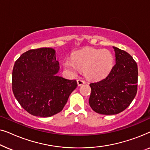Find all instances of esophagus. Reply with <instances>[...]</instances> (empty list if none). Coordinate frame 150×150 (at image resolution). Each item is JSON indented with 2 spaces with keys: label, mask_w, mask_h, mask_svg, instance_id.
I'll return each mask as SVG.
<instances>
[{
  "label": "esophagus",
  "mask_w": 150,
  "mask_h": 150,
  "mask_svg": "<svg viewBox=\"0 0 150 150\" xmlns=\"http://www.w3.org/2000/svg\"><path fill=\"white\" fill-rule=\"evenodd\" d=\"M77 83L79 86H81L82 85H83V84H85V82L82 79H79V80H77Z\"/></svg>",
  "instance_id": "obj_1"
}]
</instances>
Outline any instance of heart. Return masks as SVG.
I'll return each instance as SVG.
<instances>
[{
    "instance_id": "heart-1",
    "label": "heart",
    "mask_w": 150,
    "mask_h": 150,
    "mask_svg": "<svg viewBox=\"0 0 150 150\" xmlns=\"http://www.w3.org/2000/svg\"><path fill=\"white\" fill-rule=\"evenodd\" d=\"M114 64L113 55L108 50L89 48L79 51L72 59L63 62L65 69L71 74L76 75L80 69L85 70L88 79L96 80L106 76Z\"/></svg>"
}]
</instances>
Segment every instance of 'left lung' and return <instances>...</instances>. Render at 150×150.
<instances>
[{
  "label": "left lung",
  "mask_w": 150,
  "mask_h": 150,
  "mask_svg": "<svg viewBox=\"0 0 150 150\" xmlns=\"http://www.w3.org/2000/svg\"><path fill=\"white\" fill-rule=\"evenodd\" d=\"M112 48L115 52V65L106 78L90 84V106L98 113L106 115L124 110L137 91V63L126 51Z\"/></svg>",
  "instance_id": "8db88e82"
}]
</instances>
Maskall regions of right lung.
I'll return each instance as SVG.
<instances>
[{"label":"right lung","instance_id":"right-lung-1","mask_svg":"<svg viewBox=\"0 0 150 150\" xmlns=\"http://www.w3.org/2000/svg\"><path fill=\"white\" fill-rule=\"evenodd\" d=\"M52 48L26 51L16 61L12 72V89L20 105L34 116L47 117L63 110L76 80L60 76V67Z\"/></svg>","mask_w":150,"mask_h":150}]
</instances>
